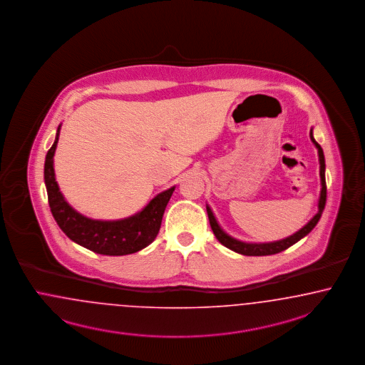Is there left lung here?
Here are the masks:
<instances>
[{"mask_svg":"<svg viewBox=\"0 0 365 365\" xmlns=\"http://www.w3.org/2000/svg\"><path fill=\"white\" fill-rule=\"evenodd\" d=\"M309 137H311V141L314 143V145L317 146L318 149V155H319V174H321V197H319V204H318V212L317 215L309 220L307 222L306 225L299 230L296 234L291 235L285 239H281L277 242H269V243H247V242H242V240H237L232 236H230L228 234H225L222 231V228L220 227L217 220L215 217L212 209L206 205V212H207V217H209V222H210V227H212V231L215 236L217 237L220 243L222 246H225L230 250H232L237 254H242V255H248V257H262V255H273V254H277L281 252L284 250H287L288 247L293 246L294 243H297L300 239H303L304 236L309 234L315 225L318 224V221L321 219L322 213H323V209H324V205H326V178H324V170H326V164H324V155H323V149L321 145L315 141L314 135H312V129L309 131Z\"/></svg>","mask_w":365,"mask_h":365,"instance_id":"8db88e82","label":"left lung"}]
</instances>
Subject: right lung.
<instances>
[{
    "label": "right lung",
    "mask_w": 365,
    "mask_h": 365,
    "mask_svg": "<svg viewBox=\"0 0 365 365\" xmlns=\"http://www.w3.org/2000/svg\"><path fill=\"white\" fill-rule=\"evenodd\" d=\"M59 129L54 144L44 161V185L53 217L59 228L74 243L102 255H128L149 246L159 234L161 219L175 186L158 194L143 210L126 219H88L74 210L59 191L54 173V153L58 144Z\"/></svg>",
    "instance_id": "obj_1"
}]
</instances>
